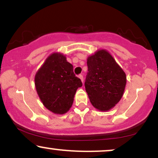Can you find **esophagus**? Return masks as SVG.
Listing matches in <instances>:
<instances>
[{
  "label": "esophagus",
  "instance_id": "esophagus-1",
  "mask_svg": "<svg viewBox=\"0 0 158 158\" xmlns=\"http://www.w3.org/2000/svg\"><path fill=\"white\" fill-rule=\"evenodd\" d=\"M78 77H79V79H81V82H83V81H84V79H83V76H82V75H81V74H80V75H79V76H78Z\"/></svg>",
  "mask_w": 158,
  "mask_h": 158
}]
</instances>
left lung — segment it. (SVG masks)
<instances>
[{
	"mask_svg": "<svg viewBox=\"0 0 158 158\" xmlns=\"http://www.w3.org/2000/svg\"><path fill=\"white\" fill-rule=\"evenodd\" d=\"M85 87L90 102L100 111L113 108L119 102L126 85V73L106 50H99L87 59Z\"/></svg>",
	"mask_w": 158,
	"mask_h": 158,
	"instance_id": "obj_1",
	"label": "left lung"
}]
</instances>
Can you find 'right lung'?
<instances>
[{
	"instance_id": "obj_1",
	"label": "right lung",
	"mask_w": 158,
	"mask_h": 158,
	"mask_svg": "<svg viewBox=\"0 0 158 158\" xmlns=\"http://www.w3.org/2000/svg\"><path fill=\"white\" fill-rule=\"evenodd\" d=\"M35 86L45 108L56 114H64L71 108L77 90L82 83L66 56L53 52L36 72Z\"/></svg>"
}]
</instances>
